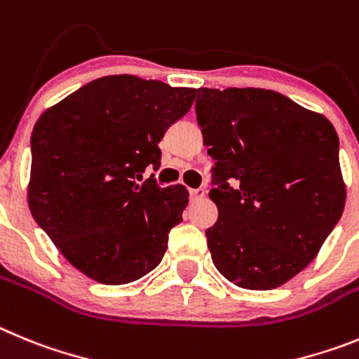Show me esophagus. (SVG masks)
Listing matches in <instances>:
<instances>
[{
    "label": "esophagus",
    "mask_w": 359,
    "mask_h": 359,
    "mask_svg": "<svg viewBox=\"0 0 359 359\" xmlns=\"http://www.w3.org/2000/svg\"><path fill=\"white\" fill-rule=\"evenodd\" d=\"M205 187H191L189 189V195H191V198H202V196H205Z\"/></svg>",
    "instance_id": "34e87169"
}]
</instances>
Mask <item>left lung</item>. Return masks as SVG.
Masks as SVG:
<instances>
[{
    "label": "left lung",
    "instance_id": "1",
    "mask_svg": "<svg viewBox=\"0 0 359 359\" xmlns=\"http://www.w3.org/2000/svg\"><path fill=\"white\" fill-rule=\"evenodd\" d=\"M195 95L215 161L209 196L218 219L205 231L212 263L240 288H277L315 259L344 212L337 130L276 91Z\"/></svg>",
    "mask_w": 359,
    "mask_h": 359
}]
</instances>
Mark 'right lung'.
Segmentation results:
<instances>
[{
	"label": "right lung",
	"instance_id": "1",
	"mask_svg": "<svg viewBox=\"0 0 359 359\" xmlns=\"http://www.w3.org/2000/svg\"><path fill=\"white\" fill-rule=\"evenodd\" d=\"M195 89L132 75L103 76L48 109L32 132L28 205L76 270L102 284L151 272L182 222L189 193L161 187L159 141Z\"/></svg>",
	"mask_w": 359,
	"mask_h": 359
}]
</instances>
